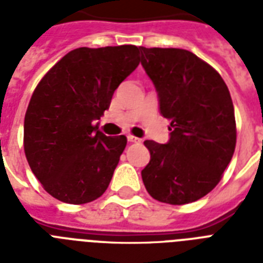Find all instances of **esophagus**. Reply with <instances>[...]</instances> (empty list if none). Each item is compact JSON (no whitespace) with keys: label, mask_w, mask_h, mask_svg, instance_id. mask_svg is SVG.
Returning <instances> with one entry per match:
<instances>
[{"label":"esophagus","mask_w":263,"mask_h":263,"mask_svg":"<svg viewBox=\"0 0 263 263\" xmlns=\"http://www.w3.org/2000/svg\"><path fill=\"white\" fill-rule=\"evenodd\" d=\"M128 142H131V143H140L142 139H140V138H136V136L128 135Z\"/></svg>","instance_id":"34e87169"}]
</instances>
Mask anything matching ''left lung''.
<instances>
[{
    "mask_svg": "<svg viewBox=\"0 0 263 263\" xmlns=\"http://www.w3.org/2000/svg\"><path fill=\"white\" fill-rule=\"evenodd\" d=\"M140 63L171 121L166 144L146 140L150 162L142 171L147 192L169 204L203 198L220 183L236 146L232 98L220 73L184 49L140 46Z\"/></svg>",
    "mask_w": 263,
    "mask_h": 263,
    "instance_id": "8db88e82",
    "label": "left lung"
}]
</instances>
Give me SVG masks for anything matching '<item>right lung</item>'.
I'll use <instances>...</instances> for the list:
<instances>
[{
	"mask_svg": "<svg viewBox=\"0 0 263 263\" xmlns=\"http://www.w3.org/2000/svg\"><path fill=\"white\" fill-rule=\"evenodd\" d=\"M134 45L65 54L39 82L24 117V153L31 171L53 198L92 202L106 191L127 138L94 125L115 90L139 65Z\"/></svg>",
	"mask_w": 263,
	"mask_h": 263,
	"instance_id": "right-lung-1",
	"label": "right lung"
}]
</instances>
